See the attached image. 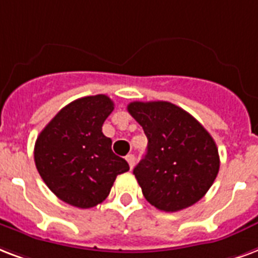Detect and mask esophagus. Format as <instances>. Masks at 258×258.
<instances>
[{
  "label": "esophagus",
  "instance_id": "1",
  "mask_svg": "<svg viewBox=\"0 0 258 258\" xmlns=\"http://www.w3.org/2000/svg\"><path fill=\"white\" fill-rule=\"evenodd\" d=\"M126 161H127V163H129V167H131V168H133V167H135V164H136L135 155H127V156H126Z\"/></svg>",
  "mask_w": 258,
  "mask_h": 258
}]
</instances>
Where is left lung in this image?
I'll use <instances>...</instances> for the list:
<instances>
[{
  "instance_id": "8db88e82",
  "label": "left lung",
  "mask_w": 258,
  "mask_h": 258,
  "mask_svg": "<svg viewBox=\"0 0 258 258\" xmlns=\"http://www.w3.org/2000/svg\"><path fill=\"white\" fill-rule=\"evenodd\" d=\"M127 111L143 126L148 151L133 169L152 206L187 209L209 191L219 171L217 144L192 115L171 102H132Z\"/></svg>"
}]
</instances>
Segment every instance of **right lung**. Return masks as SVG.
<instances>
[{
	"mask_svg": "<svg viewBox=\"0 0 258 258\" xmlns=\"http://www.w3.org/2000/svg\"><path fill=\"white\" fill-rule=\"evenodd\" d=\"M114 103L103 94L79 98L64 106L39 135L35 164L44 183L60 201L90 209L105 201L115 177L129 171L102 133Z\"/></svg>",
	"mask_w": 258,
	"mask_h": 258,
	"instance_id": "add662e5",
	"label": "right lung"
}]
</instances>
